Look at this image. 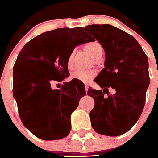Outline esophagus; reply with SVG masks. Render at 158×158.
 <instances>
[{"instance_id":"1","label":"esophagus","mask_w":158,"mask_h":158,"mask_svg":"<svg viewBox=\"0 0 158 158\" xmlns=\"http://www.w3.org/2000/svg\"><path fill=\"white\" fill-rule=\"evenodd\" d=\"M88 90H89V85H85V91H86V93H87V92H88Z\"/></svg>"}]
</instances>
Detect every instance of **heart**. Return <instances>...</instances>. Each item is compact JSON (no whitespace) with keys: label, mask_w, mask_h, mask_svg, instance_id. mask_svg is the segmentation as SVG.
Segmentation results:
<instances>
[{"label":"heart","mask_w":158,"mask_h":158,"mask_svg":"<svg viewBox=\"0 0 158 158\" xmlns=\"http://www.w3.org/2000/svg\"><path fill=\"white\" fill-rule=\"evenodd\" d=\"M84 49L89 53L93 58L95 59H100L103 55L104 53V49L103 47L99 42L93 41L89 42L85 44ZM75 51H73L69 54V57L67 58V65L69 68H72L73 64V58H74ZM96 73L95 70H81V69H77L74 72L72 73L71 77L73 79H77L82 82H89L95 77Z\"/></svg>","instance_id":"obj_1"}]
</instances>
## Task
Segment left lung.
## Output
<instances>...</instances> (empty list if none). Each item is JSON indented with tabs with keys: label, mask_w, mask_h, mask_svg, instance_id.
<instances>
[{
	"label": "left lung",
	"mask_w": 158,
	"mask_h": 158,
	"mask_svg": "<svg viewBox=\"0 0 158 158\" xmlns=\"http://www.w3.org/2000/svg\"><path fill=\"white\" fill-rule=\"evenodd\" d=\"M85 30L99 41L106 55L104 68L95 78L104 90L88 91L95 101L89 113L92 127L100 135L118 136L133 127L144 108L150 83L148 58L133 36L114 26L93 24ZM108 87L115 89V94Z\"/></svg>",
	"instance_id": "left-lung-1"
}]
</instances>
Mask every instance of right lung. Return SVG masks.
Returning <instances> with one entry per match:
<instances>
[{"label": "right lung", "mask_w": 158, "mask_h": 158, "mask_svg": "<svg viewBox=\"0 0 158 158\" xmlns=\"http://www.w3.org/2000/svg\"><path fill=\"white\" fill-rule=\"evenodd\" d=\"M83 27L58 28L42 33L27 43L13 67V97L22 123L43 140L63 139L71 130L70 115L85 96L82 82L54 81L69 75L67 58L77 45L94 41Z\"/></svg>", "instance_id": "obj_1"}]
</instances>
